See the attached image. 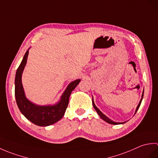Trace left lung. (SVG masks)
<instances>
[{
    "label": "left lung",
    "instance_id": "left-lung-1",
    "mask_svg": "<svg viewBox=\"0 0 158 158\" xmlns=\"http://www.w3.org/2000/svg\"><path fill=\"white\" fill-rule=\"evenodd\" d=\"M143 94H144V90H143V94H142L141 99H140V102H139V105H138V106H137V107H136V111H135V114H136V113L137 112V110H138V109H139L140 104H141L142 100H143ZM92 104H93V106H94V108L95 109V110H96V112L98 113V115H99L100 117H101V118H102L103 120H105L106 122L109 123H110V124H113V125H118V124H122V123H125V122H122V123L115 122H113V121H112L111 119H110L109 118V117H107L105 115H104V114H103L101 111H100V110L98 108H97L96 106L95 105V104H94V100H93V98H92Z\"/></svg>",
    "mask_w": 158,
    "mask_h": 158
}]
</instances>
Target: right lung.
<instances>
[{
  "mask_svg": "<svg viewBox=\"0 0 158 158\" xmlns=\"http://www.w3.org/2000/svg\"><path fill=\"white\" fill-rule=\"evenodd\" d=\"M28 50L26 51L22 61L17 69L15 79V96L20 111L29 121L39 126H48L58 122L64 115L69 105V97L73 90L81 79L71 82L61 96L60 101L54 105L39 106L31 102L25 96L22 83V75L27 62Z\"/></svg>",
  "mask_w": 158,
  "mask_h": 158,
  "instance_id": "right-lung-1",
  "label": "right lung"
}]
</instances>
